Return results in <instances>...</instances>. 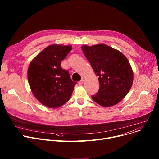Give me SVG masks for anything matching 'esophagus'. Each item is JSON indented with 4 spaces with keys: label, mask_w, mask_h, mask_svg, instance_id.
I'll list each match as a JSON object with an SVG mask.
<instances>
[{
    "label": "esophagus",
    "mask_w": 159,
    "mask_h": 159,
    "mask_svg": "<svg viewBox=\"0 0 159 159\" xmlns=\"http://www.w3.org/2000/svg\"><path fill=\"white\" fill-rule=\"evenodd\" d=\"M84 80H83V79H82L81 80H80V81L79 82V85H80V86H82V84H84Z\"/></svg>",
    "instance_id": "esophagus-1"
}]
</instances>
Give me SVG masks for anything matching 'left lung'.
Here are the masks:
<instances>
[{"instance_id": "left-lung-1", "label": "left lung", "mask_w": 159, "mask_h": 159, "mask_svg": "<svg viewBox=\"0 0 159 159\" xmlns=\"http://www.w3.org/2000/svg\"><path fill=\"white\" fill-rule=\"evenodd\" d=\"M84 56L98 77L100 89L92 99L103 107L121 102L129 92L134 74L130 62L121 52L105 44L83 45Z\"/></svg>"}]
</instances>
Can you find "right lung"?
Here are the masks:
<instances>
[{"label":"right lung","mask_w":159,"mask_h":159,"mask_svg":"<svg viewBox=\"0 0 159 159\" xmlns=\"http://www.w3.org/2000/svg\"><path fill=\"white\" fill-rule=\"evenodd\" d=\"M71 45L54 44L47 47L30 62L27 79L36 99L50 108H57L70 98L76 82L61 62L71 50Z\"/></svg>","instance_id":"1"}]
</instances>
